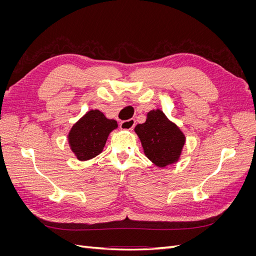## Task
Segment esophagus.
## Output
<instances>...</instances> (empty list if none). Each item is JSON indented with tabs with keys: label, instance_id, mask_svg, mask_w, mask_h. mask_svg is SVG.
<instances>
[{
	"label": "esophagus",
	"instance_id": "esophagus-1",
	"mask_svg": "<svg viewBox=\"0 0 256 256\" xmlns=\"http://www.w3.org/2000/svg\"><path fill=\"white\" fill-rule=\"evenodd\" d=\"M136 126V120L134 118H130L128 120H124L120 122V129L124 130H132L134 127Z\"/></svg>",
	"mask_w": 256,
	"mask_h": 256
}]
</instances>
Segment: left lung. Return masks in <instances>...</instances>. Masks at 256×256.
<instances>
[{
    "label": "left lung",
    "mask_w": 256,
    "mask_h": 256,
    "mask_svg": "<svg viewBox=\"0 0 256 256\" xmlns=\"http://www.w3.org/2000/svg\"><path fill=\"white\" fill-rule=\"evenodd\" d=\"M134 131L140 138L146 157L157 166L164 168L180 158L184 136L162 111L147 113L146 122L136 125Z\"/></svg>",
    "instance_id": "8db88e82"
}]
</instances>
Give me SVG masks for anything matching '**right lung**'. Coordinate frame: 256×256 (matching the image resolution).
<instances>
[{
  "instance_id": "1",
  "label": "right lung",
  "mask_w": 256,
  "mask_h": 256,
  "mask_svg": "<svg viewBox=\"0 0 256 256\" xmlns=\"http://www.w3.org/2000/svg\"><path fill=\"white\" fill-rule=\"evenodd\" d=\"M118 128L114 120H108L99 110H92L74 125L68 134L69 145L79 160H88L102 152L108 136Z\"/></svg>"
}]
</instances>
